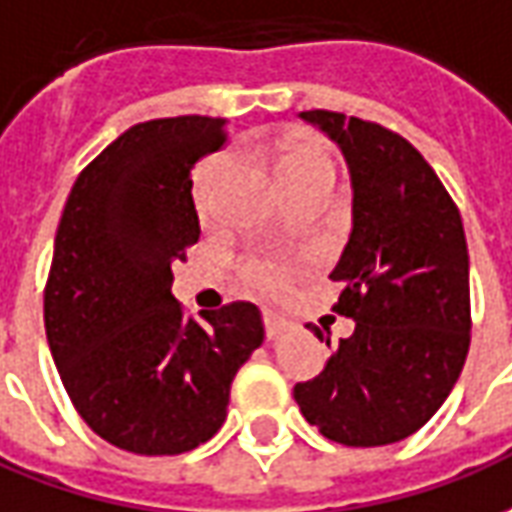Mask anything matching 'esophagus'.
<instances>
[{"instance_id": "obj_1", "label": "esophagus", "mask_w": 512, "mask_h": 512, "mask_svg": "<svg viewBox=\"0 0 512 512\" xmlns=\"http://www.w3.org/2000/svg\"><path fill=\"white\" fill-rule=\"evenodd\" d=\"M288 330H293V324L288 318L277 316V313H266V335L268 338H280Z\"/></svg>"}]
</instances>
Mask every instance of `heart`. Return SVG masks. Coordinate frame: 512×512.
I'll return each mask as SVG.
<instances>
[{"label": "heart", "instance_id": "1", "mask_svg": "<svg viewBox=\"0 0 512 512\" xmlns=\"http://www.w3.org/2000/svg\"><path fill=\"white\" fill-rule=\"evenodd\" d=\"M274 177L280 182L282 194L299 196V194H330L335 185V160L327 152V146L318 141H293V144L282 146L274 163ZM232 163L227 157L210 160L205 169L196 177V210L205 221L213 216L216 207V196L224 188V182L230 180ZM246 280L255 282L260 288L277 291L285 282L291 280V266L277 257H252L244 266Z\"/></svg>", "mask_w": 512, "mask_h": 512}]
</instances>
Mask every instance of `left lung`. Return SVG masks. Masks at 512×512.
Listing matches in <instances>:
<instances>
[{"label": "left lung", "instance_id": "1", "mask_svg": "<svg viewBox=\"0 0 512 512\" xmlns=\"http://www.w3.org/2000/svg\"><path fill=\"white\" fill-rule=\"evenodd\" d=\"M341 149L352 182V232L330 280L335 310L355 321L316 380L293 399L343 446L405 441L455 388L468 355L463 221L432 166L402 135L330 110H307ZM324 341L318 327H307ZM330 346V338H327Z\"/></svg>", "mask_w": 512, "mask_h": 512}]
</instances>
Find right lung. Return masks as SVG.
<instances>
[{
  "label": "right lung",
  "instance_id": "obj_1",
  "mask_svg": "<svg viewBox=\"0 0 512 512\" xmlns=\"http://www.w3.org/2000/svg\"><path fill=\"white\" fill-rule=\"evenodd\" d=\"M227 119L177 116L121 132L82 171L55 235L44 321L60 380L85 424L132 455H182L221 430L238 368L266 338L232 302L182 316L171 266L199 241V157Z\"/></svg>",
  "mask_w": 512,
  "mask_h": 512
}]
</instances>
